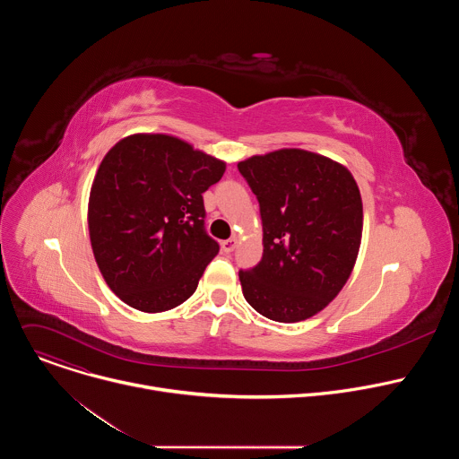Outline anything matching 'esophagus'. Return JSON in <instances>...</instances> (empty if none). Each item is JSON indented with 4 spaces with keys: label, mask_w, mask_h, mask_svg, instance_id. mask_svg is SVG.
<instances>
[{
    "label": "esophagus",
    "mask_w": 459,
    "mask_h": 459,
    "mask_svg": "<svg viewBox=\"0 0 459 459\" xmlns=\"http://www.w3.org/2000/svg\"><path fill=\"white\" fill-rule=\"evenodd\" d=\"M236 243H238V241H236L234 238H230V239H225V241H221V250L229 254V252H232V250L236 248Z\"/></svg>",
    "instance_id": "esophagus-1"
}]
</instances>
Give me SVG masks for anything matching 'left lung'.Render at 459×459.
<instances>
[{"mask_svg": "<svg viewBox=\"0 0 459 459\" xmlns=\"http://www.w3.org/2000/svg\"><path fill=\"white\" fill-rule=\"evenodd\" d=\"M259 204L264 257L239 271L243 296L261 316L303 321L347 283L361 243L363 205L347 167L281 149L238 163Z\"/></svg>", "mask_w": 459, "mask_h": 459, "instance_id": "8db88e82", "label": "left lung"}]
</instances>
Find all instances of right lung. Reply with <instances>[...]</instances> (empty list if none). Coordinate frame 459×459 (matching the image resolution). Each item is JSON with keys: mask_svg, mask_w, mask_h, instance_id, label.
<instances>
[{"mask_svg": "<svg viewBox=\"0 0 459 459\" xmlns=\"http://www.w3.org/2000/svg\"><path fill=\"white\" fill-rule=\"evenodd\" d=\"M225 161L167 134H133L103 158L89 198L91 245L110 290L142 312L186 301L220 252L204 192Z\"/></svg>", "mask_w": 459, "mask_h": 459, "instance_id": "add662e5", "label": "right lung"}]
</instances>
